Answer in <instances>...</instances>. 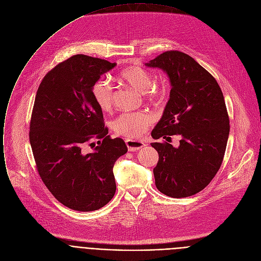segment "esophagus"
Masks as SVG:
<instances>
[{
  "label": "esophagus",
  "mask_w": 261,
  "mask_h": 261,
  "mask_svg": "<svg viewBox=\"0 0 261 261\" xmlns=\"http://www.w3.org/2000/svg\"><path fill=\"white\" fill-rule=\"evenodd\" d=\"M125 144L129 151H137V150L143 148L144 146H146V144L144 142L137 141V140H130V139H126Z\"/></svg>",
  "instance_id": "34e87169"
}]
</instances>
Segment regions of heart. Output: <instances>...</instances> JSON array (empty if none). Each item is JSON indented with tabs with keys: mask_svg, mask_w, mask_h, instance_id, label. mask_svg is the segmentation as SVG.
I'll list each match as a JSON object with an SVG mask.
<instances>
[{
	"mask_svg": "<svg viewBox=\"0 0 261 261\" xmlns=\"http://www.w3.org/2000/svg\"><path fill=\"white\" fill-rule=\"evenodd\" d=\"M117 78L139 92L144 93L150 102L158 101L163 93L160 84L153 82V75L147 69L133 65L121 70ZM91 95L95 105L103 112L111 110L114 101V91L110 83L103 79L96 80L91 87ZM154 118L148 112H125L118 115L112 122L116 134L136 139L141 138L153 123Z\"/></svg>",
	"mask_w": 261,
	"mask_h": 261,
	"instance_id": "1",
	"label": "heart"
}]
</instances>
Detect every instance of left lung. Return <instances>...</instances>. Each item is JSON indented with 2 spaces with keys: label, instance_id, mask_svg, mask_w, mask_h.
Wrapping results in <instances>:
<instances>
[{
  "label": "left lung",
  "instance_id": "1",
  "mask_svg": "<svg viewBox=\"0 0 261 261\" xmlns=\"http://www.w3.org/2000/svg\"><path fill=\"white\" fill-rule=\"evenodd\" d=\"M161 68L172 89L164 115L151 136L167 141L181 137L180 146L151 143L159 152L153 169L158 189L171 197L191 196L213 180L223 162L229 135V117L216 79L191 57L169 50L146 64Z\"/></svg>",
  "mask_w": 261,
  "mask_h": 261
}]
</instances>
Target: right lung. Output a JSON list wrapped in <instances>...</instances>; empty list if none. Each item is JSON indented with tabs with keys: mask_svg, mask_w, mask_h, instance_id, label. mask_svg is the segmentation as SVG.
<instances>
[{
	"mask_svg": "<svg viewBox=\"0 0 261 261\" xmlns=\"http://www.w3.org/2000/svg\"><path fill=\"white\" fill-rule=\"evenodd\" d=\"M115 66L76 55L50 70L37 90L30 122L36 168L52 195L75 211H95L112 199L113 167L127 152L122 139L108 136L91 95L92 84ZM87 144L90 153L84 150Z\"/></svg>",
	"mask_w": 261,
	"mask_h": 261,
	"instance_id": "obj_1",
	"label": "right lung"
}]
</instances>
